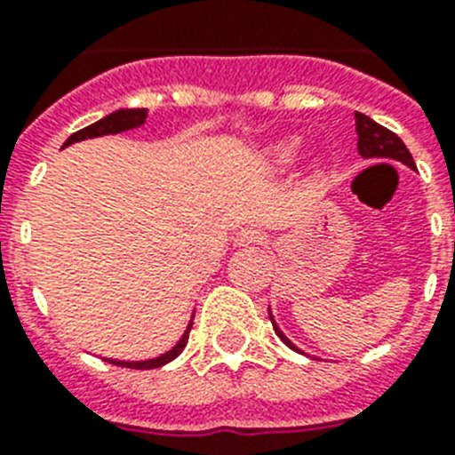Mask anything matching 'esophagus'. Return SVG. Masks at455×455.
<instances>
[{"label": "esophagus", "mask_w": 455, "mask_h": 455, "mask_svg": "<svg viewBox=\"0 0 455 455\" xmlns=\"http://www.w3.org/2000/svg\"><path fill=\"white\" fill-rule=\"evenodd\" d=\"M262 230H257V228H241L235 236V243L236 246H252V243H259L262 241Z\"/></svg>", "instance_id": "obj_1"}]
</instances>
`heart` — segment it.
<instances>
[{
    "label": "heart",
    "instance_id": "b5f03b06",
    "mask_svg": "<svg viewBox=\"0 0 455 455\" xmlns=\"http://www.w3.org/2000/svg\"><path fill=\"white\" fill-rule=\"evenodd\" d=\"M300 150H303V139L296 134L291 136H283V139H275L271 140L267 148L262 150L264 162L268 164L271 168H277V171H283V168L291 166L296 159H299ZM315 166H321V159L316 156L315 159Z\"/></svg>",
    "mask_w": 455,
    "mask_h": 455
}]
</instances>
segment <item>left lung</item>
<instances>
[{
    "instance_id": "1",
    "label": "left lung",
    "mask_w": 455,
    "mask_h": 455,
    "mask_svg": "<svg viewBox=\"0 0 455 455\" xmlns=\"http://www.w3.org/2000/svg\"><path fill=\"white\" fill-rule=\"evenodd\" d=\"M355 132H357V152H360L363 159H392V162H401L408 168H415L412 155H410V150L405 148L403 140L394 134V132H389L387 127H383V124H378L376 120L369 118V116L360 114V111H355ZM268 319H271L273 323V331L277 332V337H280L289 348L303 353L287 335H284L283 331H280V325H277L275 319H273L271 307H268Z\"/></svg>"
}]
</instances>
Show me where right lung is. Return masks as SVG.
Here are the masks:
<instances>
[{
    "label": "right lung",
    "instance_id": "1",
    "mask_svg": "<svg viewBox=\"0 0 455 455\" xmlns=\"http://www.w3.org/2000/svg\"><path fill=\"white\" fill-rule=\"evenodd\" d=\"M148 120V108H116L111 111L108 116L100 118L98 123L88 124L84 130L75 132L72 136H68V140L63 143V148L72 146V143H79V140H86V139H98V136H108V134H123V132H130V130H139L143 127ZM191 325H193V315L188 319L187 331L182 332V337L178 339V344L172 348H168L166 353L162 355L150 357V360H116V357H104L107 363L111 364H118V367H130V369H156V367H164L168 364L171 360L180 355L184 351L188 341V332H191Z\"/></svg>",
    "mask_w": 455,
    "mask_h": 455
}]
</instances>
